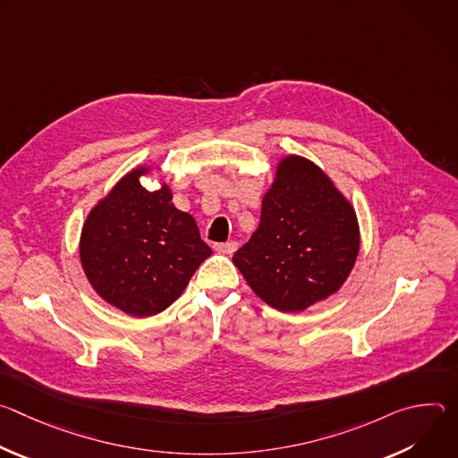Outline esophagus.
<instances>
[{
    "label": "esophagus",
    "instance_id": "obj_1",
    "mask_svg": "<svg viewBox=\"0 0 458 458\" xmlns=\"http://www.w3.org/2000/svg\"><path fill=\"white\" fill-rule=\"evenodd\" d=\"M237 242H233V241H230V242H219V244H214V250L216 251H219V253H223V255H232L235 250H237Z\"/></svg>",
    "mask_w": 458,
    "mask_h": 458
}]
</instances>
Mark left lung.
<instances>
[{
	"label": "left lung",
	"instance_id": "obj_1",
	"mask_svg": "<svg viewBox=\"0 0 458 458\" xmlns=\"http://www.w3.org/2000/svg\"><path fill=\"white\" fill-rule=\"evenodd\" d=\"M360 250L353 205L308 157L277 161L260 221L232 260L257 297L293 313L337 293Z\"/></svg>",
	"mask_w": 458,
	"mask_h": 458
}]
</instances>
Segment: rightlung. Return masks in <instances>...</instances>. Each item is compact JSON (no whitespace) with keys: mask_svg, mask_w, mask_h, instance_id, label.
<instances>
[{"mask_svg":"<svg viewBox=\"0 0 458 458\" xmlns=\"http://www.w3.org/2000/svg\"><path fill=\"white\" fill-rule=\"evenodd\" d=\"M140 165L126 172L89 212L80 235V260L92 290L132 317L166 310L212 255L195 219L175 208L172 188L159 179L147 190Z\"/></svg>","mask_w":458,"mask_h":458,"instance_id":"right-lung-1","label":"right lung"}]
</instances>
